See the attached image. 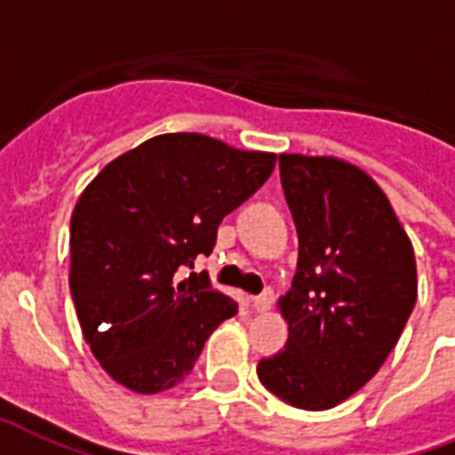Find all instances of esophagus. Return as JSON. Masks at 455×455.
I'll use <instances>...</instances> for the list:
<instances>
[{"instance_id": "esophagus-1", "label": "esophagus", "mask_w": 455, "mask_h": 455, "mask_svg": "<svg viewBox=\"0 0 455 455\" xmlns=\"http://www.w3.org/2000/svg\"><path fill=\"white\" fill-rule=\"evenodd\" d=\"M273 299H275V294H273V290H266V291H263V294H259V297H253V299H251L253 311L266 313L267 308L273 306Z\"/></svg>"}]
</instances>
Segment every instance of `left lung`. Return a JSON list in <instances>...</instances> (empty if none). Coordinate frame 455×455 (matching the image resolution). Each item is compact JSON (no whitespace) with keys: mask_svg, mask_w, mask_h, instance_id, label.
<instances>
[{"mask_svg":"<svg viewBox=\"0 0 455 455\" xmlns=\"http://www.w3.org/2000/svg\"><path fill=\"white\" fill-rule=\"evenodd\" d=\"M280 178L299 235L297 275L277 301L290 339L256 371L291 406L325 411L372 379L396 347L418 299L415 253L358 165L280 154Z\"/></svg>","mask_w":455,"mask_h":455,"instance_id":"obj_1","label":"left lung"}]
</instances>
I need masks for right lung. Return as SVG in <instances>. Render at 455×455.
I'll return each mask as SVG.
<instances>
[{
    "instance_id": "add662e5",
    "label": "right lung",
    "mask_w": 455,
    "mask_h": 455,
    "mask_svg": "<svg viewBox=\"0 0 455 455\" xmlns=\"http://www.w3.org/2000/svg\"><path fill=\"white\" fill-rule=\"evenodd\" d=\"M275 154L199 132L125 151L84 188L70 216V294L84 341L118 385L158 394L188 378L237 304L206 273L218 225L270 178Z\"/></svg>"
}]
</instances>
